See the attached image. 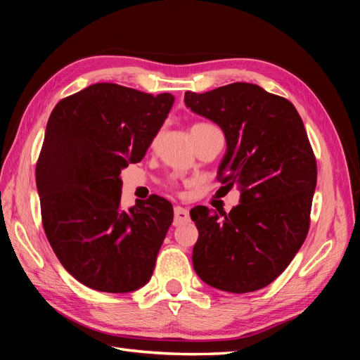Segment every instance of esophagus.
I'll return each instance as SVG.
<instances>
[{
    "instance_id": "esophagus-1",
    "label": "esophagus",
    "mask_w": 360,
    "mask_h": 360,
    "mask_svg": "<svg viewBox=\"0 0 360 360\" xmlns=\"http://www.w3.org/2000/svg\"><path fill=\"white\" fill-rule=\"evenodd\" d=\"M189 221V210L188 209H183V207L177 205L176 209H174V224L180 225Z\"/></svg>"
}]
</instances>
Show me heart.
Segmentation results:
<instances>
[{
    "instance_id": "obj_1",
    "label": "heart",
    "mask_w": 360,
    "mask_h": 360,
    "mask_svg": "<svg viewBox=\"0 0 360 360\" xmlns=\"http://www.w3.org/2000/svg\"><path fill=\"white\" fill-rule=\"evenodd\" d=\"M213 127H214V126H213V124H210V123L198 122V123L192 124V127H191V134H192V136H193V139H195V138H198L200 135H202L204 132H207V130H210V129H213ZM167 186H168L169 189H176V188H177V183L174 181V180H168V181H167Z\"/></svg>"
}]
</instances>
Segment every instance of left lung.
Segmentation results:
<instances>
[{
    "label": "left lung",
    "mask_w": 360,
    "mask_h": 360,
    "mask_svg": "<svg viewBox=\"0 0 360 360\" xmlns=\"http://www.w3.org/2000/svg\"><path fill=\"white\" fill-rule=\"evenodd\" d=\"M184 102L224 130L226 153L217 181L242 192L230 213L204 205L191 210L198 228L193 269L222 291L264 288L288 267L309 231L317 160L302 118L285 97L248 82L186 91Z\"/></svg>",
    "instance_id": "obj_1"
}]
</instances>
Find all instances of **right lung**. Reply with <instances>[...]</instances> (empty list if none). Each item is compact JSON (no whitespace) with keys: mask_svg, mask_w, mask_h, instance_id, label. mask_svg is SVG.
I'll return each mask as SVG.
<instances>
[{"mask_svg":"<svg viewBox=\"0 0 360 360\" xmlns=\"http://www.w3.org/2000/svg\"><path fill=\"white\" fill-rule=\"evenodd\" d=\"M172 103L169 93L99 82L49 115L36 163L41 224L63 267L86 287L129 292L153 275L172 204L150 195L123 209L120 172L144 158Z\"/></svg>","mask_w":360,"mask_h":360,"instance_id":"right-lung-1","label":"right lung"}]
</instances>
